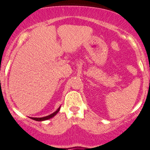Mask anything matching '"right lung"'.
Here are the masks:
<instances>
[{
	"label": "right lung",
	"mask_w": 150,
	"mask_h": 150,
	"mask_svg": "<svg viewBox=\"0 0 150 150\" xmlns=\"http://www.w3.org/2000/svg\"><path fill=\"white\" fill-rule=\"evenodd\" d=\"M60 110V108H58V109L56 111V112H54V113H52V115H48V116H46V117H32V119H33V120H35V121H45V120H48V119H50L52 118V117H53L54 115H56V114L57 113V112H59Z\"/></svg>",
	"instance_id": "add662e5"
}]
</instances>
